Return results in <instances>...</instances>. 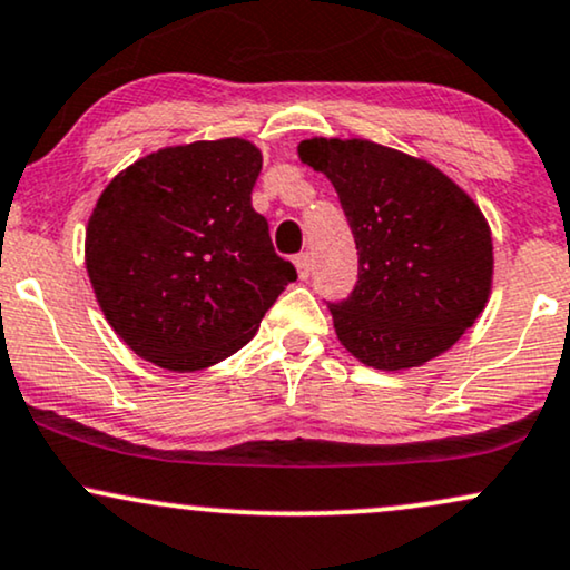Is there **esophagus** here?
<instances>
[{
    "mask_svg": "<svg viewBox=\"0 0 570 570\" xmlns=\"http://www.w3.org/2000/svg\"><path fill=\"white\" fill-rule=\"evenodd\" d=\"M294 265H297L299 278H307V276H311V271H313V255H311V252H299V255L294 257Z\"/></svg>",
    "mask_w": 570,
    "mask_h": 570,
    "instance_id": "1",
    "label": "esophagus"
}]
</instances>
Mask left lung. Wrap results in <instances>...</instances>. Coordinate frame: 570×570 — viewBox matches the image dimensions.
Listing matches in <instances>:
<instances>
[{"instance_id": "1", "label": "left lung", "mask_w": 570, "mask_h": 570, "mask_svg": "<svg viewBox=\"0 0 570 570\" xmlns=\"http://www.w3.org/2000/svg\"><path fill=\"white\" fill-rule=\"evenodd\" d=\"M337 190L358 281L328 303L342 345L374 368L422 366L475 324L491 289V230L433 164L368 140L299 142Z\"/></svg>"}]
</instances>
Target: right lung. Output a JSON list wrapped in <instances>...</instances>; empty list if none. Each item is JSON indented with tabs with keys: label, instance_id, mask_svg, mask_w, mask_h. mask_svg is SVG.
I'll return each instance as SVG.
<instances>
[{
	"label": "right lung",
	"instance_id": "right-lung-1",
	"mask_svg": "<svg viewBox=\"0 0 570 570\" xmlns=\"http://www.w3.org/2000/svg\"><path fill=\"white\" fill-rule=\"evenodd\" d=\"M252 142L164 148L116 175L87 225V273L114 332L169 372H198L255 337L297 281L252 207Z\"/></svg>",
	"mask_w": 570,
	"mask_h": 570
}]
</instances>
